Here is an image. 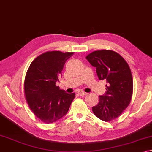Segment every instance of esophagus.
<instances>
[{
	"label": "esophagus",
	"instance_id": "obj_1",
	"mask_svg": "<svg viewBox=\"0 0 152 152\" xmlns=\"http://www.w3.org/2000/svg\"><path fill=\"white\" fill-rule=\"evenodd\" d=\"M78 94L79 95H80V96H85V95H87V93H86V92L81 91H78Z\"/></svg>",
	"mask_w": 152,
	"mask_h": 152
}]
</instances>
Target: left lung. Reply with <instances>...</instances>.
I'll return each instance as SVG.
<instances>
[{"mask_svg":"<svg viewBox=\"0 0 152 152\" xmlns=\"http://www.w3.org/2000/svg\"><path fill=\"white\" fill-rule=\"evenodd\" d=\"M96 67L99 80H106L105 95L99 96V102L92 107L94 115L104 121L119 117L130 104L133 92V79L126 60L116 52L102 50L86 56Z\"/></svg>","mask_w":152,"mask_h":152,"instance_id":"obj_1","label":"left lung"}]
</instances>
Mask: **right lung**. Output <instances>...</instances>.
I'll list each match as a JSON object with an SVG mask.
<instances>
[{"instance_id": "obj_1", "label": "right lung", "mask_w": 152, "mask_h": 152, "mask_svg": "<svg viewBox=\"0 0 152 152\" xmlns=\"http://www.w3.org/2000/svg\"><path fill=\"white\" fill-rule=\"evenodd\" d=\"M74 53L48 51L36 57L27 70L24 94L34 115L46 124L58 121L69 110L75 94H67L56 83Z\"/></svg>"}]
</instances>
